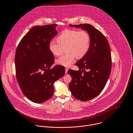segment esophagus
<instances>
[{
	"label": "esophagus",
	"instance_id": "34e87169",
	"mask_svg": "<svg viewBox=\"0 0 133 133\" xmlns=\"http://www.w3.org/2000/svg\"><path fill=\"white\" fill-rule=\"evenodd\" d=\"M68 68H65V73L66 74H67V72H68Z\"/></svg>",
	"mask_w": 133,
	"mask_h": 133
}]
</instances>
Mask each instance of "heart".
Returning a JSON list of instances; mask_svg holds the SVG:
<instances>
[{"instance_id": "1", "label": "heart", "mask_w": 133, "mask_h": 133, "mask_svg": "<svg viewBox=\"0 0 133 133\" xmlns=\"http://www.w3.org/2000/svg\"><path fill=\"white\" fill-rule=\"evenodd\" d=\"M57 42L51 41L49 49L52 54L59 56L65 49L67 52L57 59L58 65L69 67L75 58L81 59L88 53L91 46V37L85 30L66 29L62 31L56 38Z\"/></svg>"}]
</instances>
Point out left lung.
<instances>
[{"mask_svg":"<svg viewBox=\"0 0 133 133\" xmlns=\"http://www.w3.org/2000/svg\"><path fill=\"white\" fill-rule=\"evenodd\" d=\"M71 26L87 30L91 37V46L87 54L76 63L78 71L69 69L72 80L69 90L74 97L88 101L98 96L104 89L111 69L110 48L106 37L89 24Z\"/></svg>","mask_w":133,"mask_h":133,"instance_id":"obj_1","label":"left lung"}]
</instances>
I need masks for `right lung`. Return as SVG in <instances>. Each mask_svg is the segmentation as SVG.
Listing matches in <instances>:
<instances>
[{
	"label": "right lung",
	"instance_id": "1",
	"mask_svg": "<svg viewBox=\"0 0 133 133\" xmlns=\"http://www.w3.org/2000/svg\"><path fill=\"white\" fill-rule=\"evenodd\" d=\"M57 24L32 27L18 43L15 55L16 78L24 95L35 103H42L53 95L54 83L65 74V67L54 63L49 49L57 34Z\"/></svg>",
	"mask_w": 133,
	"mask_h": 133
}]
</instances>
